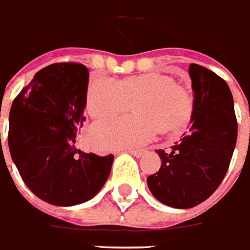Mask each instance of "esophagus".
Wrapping results in <instances>:
<instances>
[{"label":"esophagus","mask_w":250,"mask_h":250,"mask_svg":"<svg viewBox=\"0 0 250 250\" xmlns=\"http://www.w3.org/2000/svg\"><path fill=\"white\" fill-rule=\"evenodd\" d=\"M128 152H129V153H130V155H133L134 157H137V159H139V157L143 156V155H144V153H145V150H143V149H139V150L129 149Z\"/></svg>","instance_id":"obj_1"}]
</instances>
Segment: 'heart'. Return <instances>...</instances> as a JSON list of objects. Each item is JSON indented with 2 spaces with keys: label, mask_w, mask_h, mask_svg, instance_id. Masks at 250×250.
Here are the masks:
<instances>
[{
  "label": "heart",
  "mask_w": 250,
  "mask_h": 250,
  "mask_svg": "<svg viewBox=\"0 0 250 250\" xmlns=\"http://www.w3.org/2000/svg\"><path fill=\"white\" fill-rule=\"evenodd\" d=\"M133 102L134 116L97 122L90 141L98 149L133 148L149 143L159 129L172 133L190 121L194 100L171 78L145 74L117 82L100 78L90 83L86 109L94 118H104L129 109Z\"/></svg>",
  "instance_id": "1"
}]
</instances>
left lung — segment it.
I'll return each instance as SVG.
<instances>
[{"mask_svg":"<svg viewBox=\"0 0 250 250\" xmlns=\"http://www.w3.org/2000/svg\"><path fill=\"white\" fill-rule=\"evenodd\" d=\"M188 72L194 91L188 132L168 150H156L162 167L146 178L152 195L173 208H191L211 196L228 172L237 141L228 83L199 64H191Z\"/></svg>","mask_w":250,"mask_h":250,"instance_id":"8db88e82","label":"left lung"}]
</instances>
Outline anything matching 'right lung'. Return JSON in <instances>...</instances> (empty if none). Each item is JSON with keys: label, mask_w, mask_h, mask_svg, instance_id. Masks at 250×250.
Returning a JSON list of instances; mask_svg holds the SVG:
<instances>
[{"label": "right lung", "mask_w": 250, "mask_h": 250, "mask_svg": "<svg viewBox=\"0 0 250 250\" xmlns=\"http://www.w3.org/2000/svg\"><path fill=\"white\" fill-rule=\"evenodd\" d=\"M88 71L78 63L44 67L21 90L9 113L8 144L26 187L54 206L90 201L106 183L113 155L75 148L84 121Z\"/></svg>", "instance_id": "1"}]
</instances>
